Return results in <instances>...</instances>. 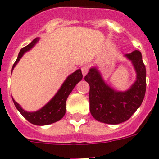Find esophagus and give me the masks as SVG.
Masks as SVG:
<instances>
[{
  "label": "esophagus",
  "mask_w": 159,
  "mask_h": 159,
  "mask_svg": "<svg viewBox=\"0 0 159 159\" xmlns=\"http://www.w3.org/2000/svg\"><path fill=\"white\" fill-rule=\"evenodd\" d=\"M81 69H82V75H83V76L85 77V76L87 75V72H88V67H87V66H82Z\"/></svg>",
  "instance_id": "34e87169"
}]
</instances>
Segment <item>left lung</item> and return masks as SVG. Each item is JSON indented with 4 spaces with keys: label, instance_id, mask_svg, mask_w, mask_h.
Wrapping results in <instances>:
<instances>
[{
    "label": "left lung",
    "instance_id": "left-lung-1",
    "mask_svg": "<svg viewBox=\"0 0 159 159\" xmlns=\"http://www.w3.org/2000/svg\"><path fill=\"white\" fill-rule=\"evenodd\" d=\"M136 72V80L125 92L117 91L104 81L96 67H91L85 81L90 86V111L97 120L117 125L128 120L141 106L146 92V68L139 51L126 53Z\"/></svg>",
    "mask_w": 159,
    "mask_h": 159
}]
</instances>
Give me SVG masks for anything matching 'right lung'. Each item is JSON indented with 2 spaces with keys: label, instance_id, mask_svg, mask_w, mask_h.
Here are the masks:
<instances>
[{
  "label": "right lung",
  "instance_id": "add662e5",
  "mask_svg": "<svg viewBox=\"0 0 159 159\" xmlns=\"http://www.w3.org/2000/svg\"><path fill=\"white\" fill-rule=\"evenodd\" d=\"M39 38H35L30 44L21 48L18 54V57L14 63L12 70L16 67L23 55L28 52L38 43ZM82 79V73L81 69H77L73 73L70 74L62 83L59 90L54 97L49 102L38 111L29 112L25 111L17 102L13 99V102L16 109L18 110L25 118L33 125H47L60 120L64 116L66 112V101L69 94L72 92L75 86Z\"/></svg>",
  "mask_w": 159,
  "mask_h": 159
}]
</instances>
